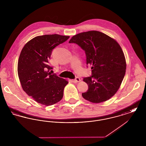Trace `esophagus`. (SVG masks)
I'll return each instance as SVG.
<instances>
[{
	"mask_svg": "<svg viewBox=\"0 0 146 146\" xmlns=\"http://www.w3.org/2000/svg\"><path fill=\"white\" fill-rule=\"evenodd\" d=\"M80 81V79L79 77H78V76L76 77V78L72 80V82L73 83H78V82H79Z\"/></svg>",
	"mask_w": 146,
	"mask_h": 146,
	"instance_id": "obj_1",
	"label": "esophagus"
}]
</instances>
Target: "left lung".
Here are the masks:
<instances>
[{
    "instance_id": "obj_1",
    "label": "left lung",
    "mask_w": 146,
    "mask_h": 146,
    "mask_svg": "<svg viewBox=\"0 0 146 146\" xmlns=\"http://www.w3.org/2000/svg\"><path fill=\"white\" fill-rule=\"evenodd\" d=\"M69 43L84 50L86 64L91 66V76L84 78L88 90L82 93L92 103L104 102L118 90L125 76L126 64L124 52L114 39L96 31L75 35Z\"/></svg>"
}]
</instances>
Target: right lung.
Returning <instances> with one entry per match:
<instances>
[{
    "mask_svg": "<svg viewBox=\"0 0 146 146\" xmlns=\"http://www.w3.org/2000/svg\"><path fill=\"white\" fill-rule=\"evenodd\" d=\"M70 36L47 35L37 36L27 42L21 51L17 71L24 91L39 104H55L61 100L68 82L49 70L52 50L66 42Z\"/></svg>",
    "mask_w": 146,
    "mask_h": 146,
    "instance_id": "right-lung-1",
    "label": "right lung"
}]
</instances>
